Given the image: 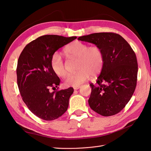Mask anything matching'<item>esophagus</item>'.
Wrapping results in <instances>:
<instances>
[{
    "mask_svg": "<svg viewBox=\"0 0 151 151\" xmlns=\"http://www.w3.org/2000/svg\"><path fill=\"white\" fill-rule=\"evenodd\" d=\"M80 87H81V86H75V87H73V89H74L75 90H77L80 89Z\"/></svg>",
    "mask_w": 151,
    "mask_h": 151,
    "instance_id": "1",
    "label": "esophagus"
}]
</instances>
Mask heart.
Segmentation results:
<instances>
[{
    "instance_id": "obj_1",
    "label": "heart",
    "mask_w": 151,
    "mask_h": 151,
    "mask_svg": "<svg viewBox=\"0 0 151 151\" xmlns=\"http://www.w3.org/2000/svg\"><path fill=\"white\" fill-rule=\"evenodd\" d=\"M69 57L78 58V71L68 75L65 83L68 86H78L88 80L91 76H95L100 73L104 67V57L102 50L96 45L89 46L80 41L73 42L64 50ZM51 67L52 71L60 77L67 74L65 64L62 57L55 52L51 58Z\"/></svg>"
}]
</instances>
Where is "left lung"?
I'll use <instances>...</instances> for the list:
<instances>
[{"mask_svg":"<svg viewBox=\"0 0 151 151\" xmlns=\"http://www.w3.org/2000/svg\"><path fill=\"white\" fill-rule=\"evenodd\" d=\"M102 50L104 64L96 84H90V107L104 116L120 112L130 100L137 83L138 62L131 45L120 35L96 33L78 38Z\"/></svg>","mask_w":151,"mask_h":151,"instance_id":"obj_1","label":"left lung"}]
</instances>
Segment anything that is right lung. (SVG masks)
I'll return each mask as SVG.
<instances>
[{
    "label": "right lung",
    "mask_w": 151,
    "mask_h": 151,
    "mask_svg": "<svg viewBox=\"0 0 151 151\" xmlns=\"http://www.w3.org/2000/svg\"><path fill=\"white\" fill-rule=\"evenodd\" d=\"M55 35L41 36L27 44L20 55L17 68V84L24 102L37 116L53 120L67 111L74 89L51 92L60 80L51 67V58L59 48L76 39Z\"/></svg>",
    "instance_id": "obj_1"
}]
</instances>
